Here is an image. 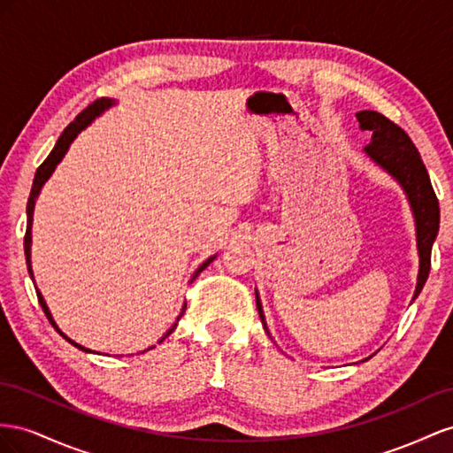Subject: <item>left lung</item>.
I'll list each match as a JSON object with an SVG mask.
<instances>
[{
    "mask_svg": "<svg viewBox=\"0 0 453 453\" xmlns=\"http://www.w3.org/2000/svg\"><path fill=\"white\" fill-rule=\"evenodd\" d=\"M357 119H358L360 131H370L372 134L370 144L365 146L363 150L366 153V157L372 163H376L381 171H385L400 188H403L413 214V222H416L419 273H418L416 292H413V298H411L413 302L419 296L431 271V250H433V242L438 235V226H441V209H438V199L433 191L427 169H425V165L421 161V155L403 128L387 119L385 115L372 110L358 111ZM256 305H257V313H260V319H262V325L269 334L262 300L257 290H256Z\"/></svg>",
    "mask_w": 453,
    "mask_h": 453,
    "instance_id": "left-lung-1",
    "label": "left lung"
}]
</instances>
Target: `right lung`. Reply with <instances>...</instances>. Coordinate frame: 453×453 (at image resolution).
I'll list each match as a JSON object with an SVG mask.
<instances>
[{"instance_id": "add662e5", "label": "right lung", "mask_w": 453, "mask_h": 453, "mask_svg": "<svg viewBox=\"0 0 453 453\" xmlns=\"http://www.w3.org/2000/svg\"><path fill=\"white\" fill-rule=\"evenodd\" d=\"M111 106H115V100H111V98H98V100H95L93 104H90L88 108H85L80 115H77V118L64 128V133L60 134V138L57 140V144H55V148H53V151L49 153V157L42 163V166L40 169L35 171V178H34V186H32V191H30V199H28V206H26V216H28V227H26V237H24V254H26V264H28V273H30V277H32V280H34V271H32V222H34V209H35V201H37V197H40V193H42V188L45 186V182L47 180L53 176V173H55V169H57V165L64 159V155L68 153V150H70V146H72V142L77 138V134H80L81 131H85V128L93 123L96 118H100L102 113H104L106 110H110ZM216 257V254L214 256H211L209 260H204L197 269H196V273L191 275V280L196 279L201 271L209 265L212 260ZM34 287H35V280H34ZM35 292H37V300H40V305L43 307V311H45V315H47V319H49V322L50 325L55 326V330L62 335L64 340H66L68 343H72L73 347H77V349H81V351H85V353H95V351H90V349H87V347H83V345H80V343H75L73 340H70L66 334H64L58 326H57V322H55V319H53V315H50V311H49V307H47V303H45V300H43V296H42V292L35 288ZM184 311H186V303H184V307H182V311H180V315H178V319H176V322L174 325L166 330L163 335H161V340L157 342V343H161L165 338H169V335L174 332V328L178 326V320L182 319V315H184ZM155 345H151L150 349H153ZM150 349H146V351H150ZM144 353V351H142Z\"/></svg>"}]
</instances>
